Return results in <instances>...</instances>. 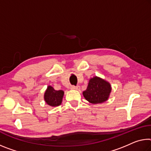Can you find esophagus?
I'll return each mask as SVG.
<instances>
[{
	"mask_svg": "<svg viewBox=\"0 0 151 151\" xmlns=\"http://www.w3.org/2000/svg\"><path fill=\"white\" fill-rule=\"evenodd\" d=\"M71 89H75V90H79L80 89V87L79 86H75V85H72L70 87Z\"/></svg>",
	"mask_w": 151,
	"mask_h": 151,
	"instance_id": "obj_1",
	"label": "esophagus"
}]
</instances>
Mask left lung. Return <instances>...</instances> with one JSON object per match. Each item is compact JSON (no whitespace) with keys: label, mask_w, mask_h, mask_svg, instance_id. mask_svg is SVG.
Returning <instances> with one entry per match:
<instances>
[{"label":"left lung","mask_w":151,"mask_h":151,"mask_svg":"<svg viewBox=\"0 0 151 151\" xmlns=\"http://www.w3.org/2000/svg\"><path fill=\"white\" fill-rule=\"evenodd\" d=\"M111 92L110 84L97 76H95L88 82V87L83 94L88 101L93 104H101L108 99Z\"/></svg>","instance_id":"1"}]
</instances>
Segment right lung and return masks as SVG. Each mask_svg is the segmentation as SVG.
<instances>
[{
  "label": "right lung",
  "mask_w": 151,
  "mask_h": 151,
  "mask_svg": "<svg viewBox=\"0 0 151 151\" xmlns=\"http://www.w3.org/2000/svg\"><path fill=\"white\" fill-rule=\"evenodd\" d=\"M64 95V91L62 90L56 91L54 88L48 86L44 94V99L47 104L52 107L58 106L61 104Z\"/></svg>",
  "instance_id": "add662e5"
}]
</instances>
